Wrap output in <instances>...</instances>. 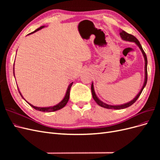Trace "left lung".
I'll return each mask as SVG.
<instances>
[{"instance_id": "8db88e82", "label": "left lung", "mask_w": 160, "mask_h": 160, "mask_svg": "<svg viewBox=\"0 0 160 160\" xmlns=\"http://www.w3.org/2000/svg\"><path fill=\"white\" fill-rule=\"evenodd\" d=\"M119 34H120L121 37H122L123 40L128 41H131V42H134L135 43H136L137 45L139 47V49H141V51L143 53V55L144 57V59H145V81H144V84L143 85V88H142L141 91H139V93L137 95V96L135 97V98L132 101H131L130 102H129L128 103L123 104V105H110L106 104V103L102 102L101 101H100L98 99V97H97L96 95H95V91H94V89H93V83H92L91 84V92H92V95H93V99L95 101V102L98 103L99 106H101V107L104 108H107V109H125L126 108H128V107H129V106L133 105L135 102V101H137V99L139 98V97L140 96V95H141L143 88H145V86L146 85L147 81H148V69H147L148 59H147V56H146V52H144L141 44H140L139 41L133 35H131V34H129V33L126 32L123 30H122V31H121V32Z\"/></svg>"}]
</instances>
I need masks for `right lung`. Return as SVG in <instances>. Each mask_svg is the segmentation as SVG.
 Here are the masks:
<instances>
[{
  "mask_svg": "<svg viewBox=\"0 0 160 160\" xmlns=\"http://www.w3.org/2000/svg\"><path fill=\"white\" fill-rule=\"evenodd\" d=\"M43 27H45V26H42V27H39L38 28H37V30H35V31H33V32H31V33L37 32V31H38V30L41 29V28H42ZM30 34H31V33H29V35H30ZM13 69H14V68H13ZM13 71H14V70H13ZM13 72H14V71H13ZM72 83H72H72L69 85L68 89H67V93H66V95H65V96L64 99H62L59 103L57 104L56 105L52 106V107H49V108H38V107H35V106H34V105H31V104L29 103H28L26 100H25V101H27V102L28 104H29V105L31 106V107H32V108H34V109L37 110V111H42V112H51V111H57V110H59V109H62V108H64L65 106L66 105V104L67 103V102H68L69 99V95H70V89H71V86H72ZM19 93H20V95H21V97L23 98V97H22V95L21 94L20 91H19ZM23 99H24V98H23Z\"/></svg>",
  "mask_w": 160,
  "mask_h": 160,
  "instance_id": "1",
  "label": "right lung"
}]
</instances>
